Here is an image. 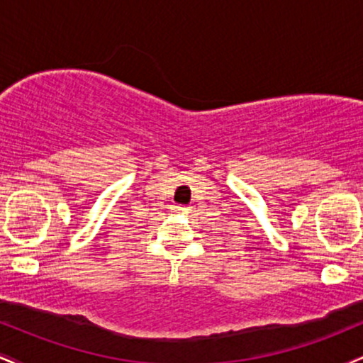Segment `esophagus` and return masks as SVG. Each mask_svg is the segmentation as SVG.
Here are the masks:
<instances>
[{"label": "esophagus", "instance_id": "obj_1", "mask_svg": "<svg viewBox=\"0 0 363 363\" xmlns=\"http://www.w3.org/2000/svg\"><path fill=\"white\" fill-rule=\"evenodd\" d=\"M174 210L182 211V213H187V211H189V206H186V205H177V206H174Z\"/></svg>", "mask_w": 363, "mask_h": 363}]
</instances>
